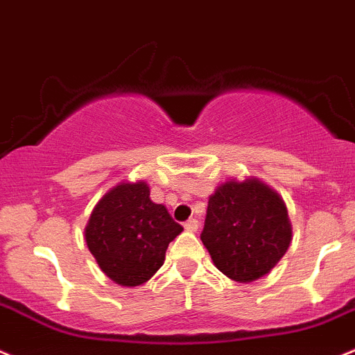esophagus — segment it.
I'll return each mask as SVG.
<instances>
[{
  "label": "esophagus",
  "mask_w": 355,
  "mask_h": 355,
  "mask_svg": "<svg viewBox=\"0 0 355 355\" xmlns=\"http://www.w3.org/2000/svg\"><path fill=\"white\" fill-rule=\"evenodd\" d=\"M184 227L185 230H189V232H196V230L199 229V222L196 218H191L184 223Z\"/></svg>",
  "instance_id": "1"
}]
</instances>
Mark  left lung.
<instances>
[{
  "label": "left lung",
  "instance_id": "obj_1",
  "mask_svg": "<svg viewBox=\"0 0 355 355\" xmlns=\"http://www.w3.org/2000/svg\"><path fill=\"white\" fill-rule=\"evenodd\" d=\"M283 198L258 178L216 185L208 199L201 241L220 272L237 283L267 276L291 244Z\"/></svg>",
  "mask_w": 355,
  "mask_h": 355
}]
</instances>
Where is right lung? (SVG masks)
Here are the masks:
<instances>
[{"label":"right lung","instance_id":"1","mask_svg":"<svg viewBox=\"0 0 355 355\" xmlns=\"http://www.w3.org/2000/svg\"><path fill=\"white\" fill-rule=\"evenodd\" d=\"M149 196L147 182H121L102 196L85 227L86 246L119 286L147 283L164 263L168 244L184 230Z\"/></svg>","mask_w":355,"mask_h":355}]
</instances>
